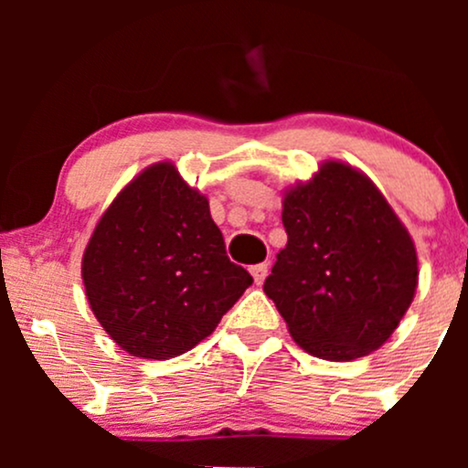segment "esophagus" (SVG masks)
I'll use <instances>...</instances> for the list:
<instances>
[{
    "label": "esophagus",
    "instance_id": "1",
    "mask_svg": "<svg viewBox=\"0 0 468 468\" xmlns=\"http://www.w3.org/2000/svg\"><path fill=\"white\" fill-rule=\"evenodd\" d=\"M250 275H252V279H255L257 286H261V283H264L266 275H268V264H257V266H252V268H250Z\"/></svg>",
    "mask_w": 468,
    "mask_h": 468
}]
</instances>
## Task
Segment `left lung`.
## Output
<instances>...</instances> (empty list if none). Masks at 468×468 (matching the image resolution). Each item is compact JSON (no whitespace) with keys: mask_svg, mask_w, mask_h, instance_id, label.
<instances>
[{"mask_svg":"<svg viewBox=\"0 0 468 468\" xmlns=\"http://www.w3.org/2000/svg\"><path fill=\"white\" fill-rule=\"evenodd\" d=\"M288 244L264 292L299 347L354 361L394 335L413 302L418 255L410 230L363 171L325 160L283 193Z\"/></svg>","mask_w":468,"mask_h":468,"instance_id":"8db88e82","label":"left lung"}]
</instances>
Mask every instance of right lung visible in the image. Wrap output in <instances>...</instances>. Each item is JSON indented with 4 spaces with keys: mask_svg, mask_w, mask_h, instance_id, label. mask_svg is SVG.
<instances>
[{
    "mask_svg": "<svg viewBox=\"0 0 468 468\" xmlns=\"http://www.w3.org/2000/svg\"><path fill=\"white\" fill-rule=\"evenodd\" d=\"M90 308L114 343L141 358H174L216 330L252 283L227 257L207 196L171 163L133 178L83 252Z\"/></svg>",
    "mask_w": 468,
    "mask_h": 468,
    "instance_id": "1",
    "label": "right lung"
}]
</instances>
